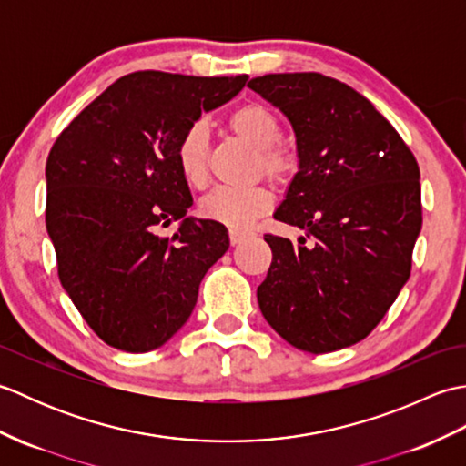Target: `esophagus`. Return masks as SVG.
<instances>
[{"label": "esophagus", "instance_id": "34e87169", "mask_svg": "<svg viewBox=\"0 0 466 466\" xmlns=\"http://www.w3.org/2000/svg\"><path fill=\"white\" fill-rule=\"evenodd\" d=\"M248 238H252L250 232H244V230H230V244L232 246H238L242 242H246Z\"/></svg>", "mask_w": 466, "mask_h": 466}]
</instances>
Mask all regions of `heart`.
Returning <instances> with one entry per match:
<instances>
[{
	"instance_id": "b5f03b06",
	"label": "heart",
	"mask_w": 466,
	"mask_h": 466,
	"mask_svg": "<svg viewBox=\"0 0 466 466\" xmlns=\"http://www.w3.org/2000/svg\"><path fill=\"white\" fill-rule=\"evenodd\" d=\"M230 130L256 147V170L270 180L284 184L299 170V154L280 144L282 126L270 107L258 102H246L228 114ZM176 162L184 180L192 187H204L210 176V134L202 122L192 124L176 146ZM272 192L258 184L250 187H216L202 198L200 216L222 224L230 230H246L254 220L270 210Z\"/></svg>"
}]
</instances>
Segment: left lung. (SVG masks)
<instances>
[{"mask_svg":"<svg viewBox=\"0 0 466 466\" xmlns=\"http://www.w3.org/2000/svg\"><path fill=\"white\" fill-rule=\"evenodd\" d=\"M248 86L294 127L300 164L274 218L306 232L299 244L264 236L272 264L260 310L296 349H346L376 329L410 276L419 164L390 122L334 77L268 74Z\"/></svg>","mask_w":466,"mask_h":466,"instance_id":"obj_1","label":"left lung"}]
</instances>
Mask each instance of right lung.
Instances as JSON below:
<instances>
[{
	"label": "right lung",
	"mask_w": 466,
	"mask_h": 466,
	"mask_svg": "<svg viewBox=\"0 0 466 466\" xmlns=\"http://www.w3.org/2000/svg\"><path fill=\"white\" fill-rule=\"evenodd\" d=\"M248 76L134 72L57 136L46 164V226L57 276L87 326L126 352L182 329L208 268L230 246L222 224L187 218L192 194L176 162L180 136L226 104ZM180 221L174 237L157 230Z\"/></svg>",
	"instance_id": "1"
}]
</instances>
